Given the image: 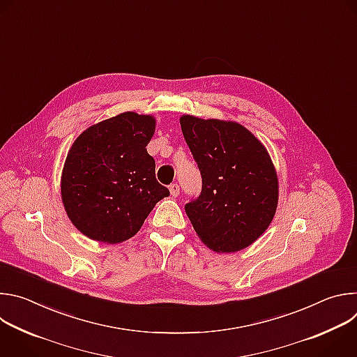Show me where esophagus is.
Masks as SVG:
<instances>
[{
  "label": "esophagus",
  "instance_id": "34e87169",
  "mask_svg": "<svg viewBox=\"0 0 357 357\" xmlns=\"http://www.w3.org/2000/svg\"><path fill=\"white\" fill-rule=\"evenodd\" d=\"M169 192L174 197H176L179 195V185L178 183H171L169 185Z\"/></svg>",
  "mask_w": 357,
  "mask_h": 357
}]
</instances>
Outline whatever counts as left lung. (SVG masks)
<instances>
[{
  "label": "left lung",
  "mask_w": 357,
  "mask_h": 357,
  "mask_svg": "<svg viewBox=\"0 0 357 357\" xmlns=\"http://www.w3.org/2000/svg\"><path fill=\"white\" fill-rule=\"evenodd\" d=\"M183 138L202 176L200 193L185 212L208 247L234 252L270 226L278 179L264 145L237 123L181 117Z\"/></svg>",
  "instance_id": "left-lung-1"
}]
</instances>
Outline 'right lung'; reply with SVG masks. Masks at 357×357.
Returning <instances> with one entry per match:
<instances>
[{
  "label": "right lung",
  "instance_id": "right-lung-1",
  "mask_svg": "<svg viewBox=\"0 0 357 357\" xmlns=\"http://www.w3.org/2000/svg\"><path fill=\"white\" fill-rule=\"evenodd\" d=\"M154 131V117L128 112L91 126L73 142L61 189L69 219L84 236L121 243L169 196L145 148Z\"/></svg>",
  "mask_w": 357,
  "mask_h": 357
}]
</instances>
